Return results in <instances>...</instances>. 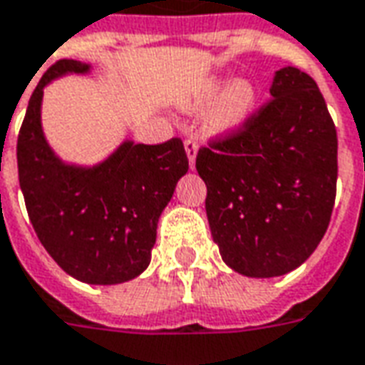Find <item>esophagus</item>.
Wrapping results in <instances>:
<instances>
[{"label":"esophagus","mask_w":365,"mask_h":365,"mask_svg":"<svg viewBox=\"0 0 365 365\" xmlns=\"http://www.w3.org/2000/svg\"><path fill=\"white\" fill-rule=\"evenodd\" d=\"M185 154H187V160H190V168L193 170L195 168V158H197V150H200V144L193 138L185 140Z\"/></svg>","instance_id":"34e87169"}]
</instances>
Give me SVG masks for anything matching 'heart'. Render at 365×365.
Returning <instances> with one entry per match:
<instances>
[{
  "label": "heart",
  "mask_w": 365,
  "mask_h": 365,
  "mask_svg": "<svg viewBox=\"0 0 365 365\" xmlns=\"http://www.w3.org/2000/svg\"><path fill=\"white\" fill-rule=\"evenodd\" d=\"M225 86L227 78H223V76L207 78L200 91L183 103V106L185 108H200L203 104L211 103ZM255 106H257L255 86L249 81H241V78L233 81L226 91L215 99V103L211 104L207 116H205V130L211 132V134L237 132V130L243 128L247 120L253 116Z\"/></svg>",
  "instance_id": "heart-1"
}]
</instances>
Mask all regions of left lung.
Returning a JSON list of instances; mask_svg holds the SVG:
<instances>
[{
  "label": "left lung",
  "instance_id": "8db88e82",
  "mask_svg": "<svg viewBox=\"0 0 365 365\" xmlns=\"http://www.w3.org/2000/svg\"><path fill=\"white\" fill-rule=\"evenodd\" d=\"M271 103L197 152L209 229L227 267L251 279L294 271L322 241L338 178V138L314 78L274 73Z\"/></svg>",
  "mask_w": 365,
  "mask_h": 365
}]
</instances>
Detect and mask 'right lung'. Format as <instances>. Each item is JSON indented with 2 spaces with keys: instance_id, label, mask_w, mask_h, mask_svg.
<instances>
[{
  "instance_id": "add662e5",
  "label": "right lung",
  "mask_w": 365,
  "mask_h": 365,
  "mask_svg": "<svg viewBox=\"0 0 365 365\" xmlns=\"http://www.w3.org/2000/svg\"><path fill=\"white\" fill-rule=\"evenodd\" d=\"M86 73L88 63L63 58L33 91L17 138L19 185L41 245L63 271L86 284H120L148 269L158 219L190 164L180 138L156 146L124 140L94 165L58 158L41 124L43 91Z\"/></svg>"
}]
</instances>
